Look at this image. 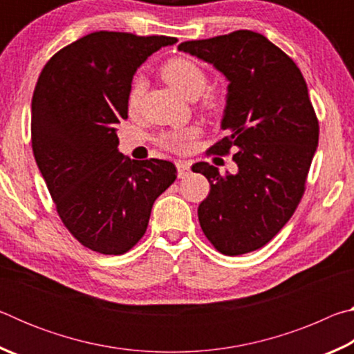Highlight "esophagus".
<instances>
[{
  "label": "esophagus",
  "instance_id": "obj_1",
  "mask_svg": "<svg viewBox=\"0 0 354 354\" xmlns=\"http://www.w3.org/2000/svg\"><path fill=\"white\" fill-rule=\"evenodd\" d=\"M176 170L179 178H185L190 173V164L187 162H176Z\"/></svg>",
  "mask_w": 354,
  "mask_h": 354
}]
</instances>
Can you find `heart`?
<instances>
[{"instance_id":"heart-1","label":"heart","mask_w":354,"mask_h":354,"mask_svg":"<svg viewBox=\"0 0 354 354\" xmlns=\"http://www.w3.org/2000/svg\"><path fill=\"white\" fill-rule=\"evenodd\" d=\"M160 76L175 88L183 97L194 100L205 92L207 86V75L198 64L189 57H173L160 67ZM145 91V80L142 76H136L131 82L127 106L129 112H137L142 101V95ZM200 109L209 115H217L223 109V100L217 92H207L200 101ZM198 134L196 128H185L178 131H169L158 137V145L171 153H184L192 147V140Z\"/></svg>"}]
</instances>
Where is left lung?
Returning <instances> with one entry per match:
<instances>
[{
    "mask_svg": "<svg viewBox=\"0 0 354 354\" xmlns=\"http://www.w3.org/2000/svg\"><path fill=\"white\" fill-rule=\"evenodd\" d=\"M178 50L212 64L230 81L221 120L226 136L209 151L234 149L236 171L192 165L211 184L198 206L201 230L226 256L259 250L290 220L306 190L319 145L306 81L283 50L247 29L183 41Z\"/></svg>",
    "mask_w": 354,
    "mask_h": 354,
    "instance_id": "1",
    "label": "left lung"
}]
</instances>
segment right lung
<instances>
[{"label":"right lung","mask_w":354,"mask_h":354,"mask_svg":"<svg viewBox=\"0 0 354 354\" xmlns=\"http://www.w3.org/2000/svg\"><path fill=\"white\" fill-rule=\"evenodd\" d=\"M176 41L167 35L87 34L46 62L34 88L35 162L65 227L97 253L133 248L145 234L153 203L176 179L169 160L131 162L117 149L136 70Z\"/></svg>","instance_id":"obj_1"}]
</instances>
